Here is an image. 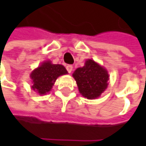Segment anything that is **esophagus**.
Segmentation results:
<instances>
[{"instance_id":"34e87169","label":"esophagus","mask_w":146,"mask_h":146,"mask_svg":"<svg viewBox=\"0 0 146 146\" xmlns=\"http://www.w3.org/2000/svg\"><path fill=\"white\" fill-rule=\"evenodd\" d=\"M66 68H67V71H68V73H72V71H73V66H72V65H68V66L66 67Z\"/></svg>"}]
</instances>
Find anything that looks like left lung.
<instances>
[{"label": "left lung", "instance_id": "8db88e82", "mask_svg": "<svg viewBox=\"0 0 146 146\" xmlns=\"http://www.w3.org/2000/svg\"><path fill=\"white\" fill-rule=\"evenodd\" d=\"M80 94L87 99H96L106 89L109 79L107 71L93 60H87L83 68L73 74Z\"/></svg>", "mask_w": 146, "mask_h": 146}]
</instances>
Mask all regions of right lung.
<instances>
[{
	"label": "right lung",
	"mask_w": 146,
	"mask_h": 146,
	"mask_svg": "<svg viewBox=\"0 0 146 146\" xmlns=\"http://www.w3.org/2000/svg\"><path fill=\"white\" fill-rule=\"evenodd\" d=\"M67 73L68 71L62 65L51 64L50 62H44L30 74L34 83L32 88L40 95H44L51 90L59 76Z\"/></svg>",
	"instance_id": "obj_1"
}]
</instances>
